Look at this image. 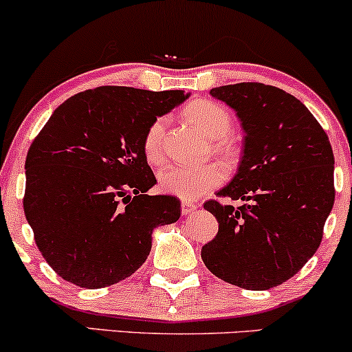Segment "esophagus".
<instances>
[{
	"label": "esophagus",
	"instance_id": "1",
	"mask_svg": "<svg viewBox=\"0 0 352 352\" xmlns=\"http://www.w3.org/2000/svg\"><path fill=\"white\" fill-rule=\"evenodd\" d=\"M197 210V204H193V201L190 200H182V213L184 215H188V213L195 212Z\"/></svg>",
	"mask_w": 352,
	"mask_h": 352
}]
</instances>
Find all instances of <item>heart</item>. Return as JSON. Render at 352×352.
<instances>
[{
    "label": "heart",
    "mask_w": 352,
    "mask_h": 352,
    "mask_svg": "<svg viewBox=\"0 0 352 352\" xmlns=\"http://www.w3.org/2000/svg\"><path fill=\"white\" fill-rule=\"evenodd\" d=\"M187 119L210 139L215 140V151L230 157L233 145L227 137L232 134L233 117L221 104L213 100H195L185 111ZM165 119L159 117L151 124L144 137V153L148 162L157 164L162 159V137ZM225 180V168L220 164L205 165H167L159 175L162 190L184 200H192L204 195L210 188Z\"/></svg>",
    "instance_id": "heart-1"
}]
</instances>
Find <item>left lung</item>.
Returning a JSON list of instances; mask_svg holds the SVG:
<instances>
[{
  "label": "left lung",
  "instance_id": "obj_1",
  "mask_svg": "<svg viewBox=\"0 0 352 352\" xmlns=\"http://www.w3.org/2000/svg\"><path fill=\"white\" fill-rule=\"evenodd\" d=\"M236 112L243 129L238 170L205 201L218 233L201 260L220 280L270 289L294 276L313 256L334 205V155L308 107L283 89L240 82L210 91Z\"/></svg>",
  "mask_w": 352,
  "mask_h": 352
}]
</instances>
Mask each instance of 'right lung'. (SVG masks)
<instances>
[{"label":"right lung","instance_id":"add662e5","mask_svg":"<svg viewBox=\"0 0 352 352\" xmlns=\"http://www.w3.org/2000/svg\"><path fill=\"white\" fill-rule=\"evenodd\" d=\"M188 96L102 86L52 112L28 151L23 205L63 280L89 289L125 280L147 260L153 230L179 220V199L147 195L157 180L144 137Z\"/></svg>","mask_w":352,"mask_h":352}]
</instances>
